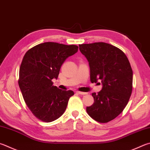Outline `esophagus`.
Returning a JSON list of instances; mask_svg holds the SVG:
<instances>
[{
	"mask_svg": "<svg viewBox=\"0 0 150 150\" xmlns=\"http://www.w3.org/2000/svg\"><path fill=\"white\" fill-rule=\"evenodd\" d=\"M76 92H77V94H81V95H85V94H87L86 92H80V91H77Z\"/></svg>",
	"mask_w": 150,
	"mask_h": 150,
	"instance_id": "1",
	"label": "esophagus"
}]
</instances>
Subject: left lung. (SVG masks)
<instances>
[{
  "instance_id": "1",
  "label": "left lung",
  "mask_w": 150,
  "mask_h": 150,
  "mask_svg": "<svg viewBox=\"0 0 150 150\" xmlns=\"http://www.w3.org/2000/svg\"><path fill=\"white\" fill-rule=\"evenodd\" d=\"M88 62L91 83L101 80L102 88L92 94L94 103L86 107L90 117L105 123L116 118L127 105L132 91V70L120 49L105 42L79 45Z\"/></svg>"
}]
</instances>
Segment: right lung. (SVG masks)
Listing matches in <instances>:
<instances>
[{
    "label": "right lung",
    "mask_w": 150,
    "mask_h": 150,
    "mask_svg": "<svg viewBox=\"0 0 150 150\" xmlns=\"http://www.w3.org/2000/svg\"><path fill=\"white\" fill-rule=\"evenodd\" d=\"M78 51L77 45L47 42L35 46L24 55L19 72L18 84L26 105L37 119L52 122L66 111L72 91L53 86L62 65Z\"/></svg>",
    "instance_id": "add662e5"
}]
</instances>
